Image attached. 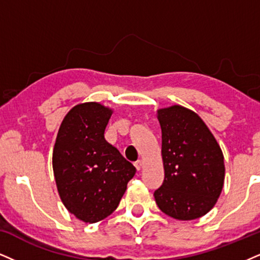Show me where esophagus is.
<instances>
[{"instance_id": "esophagus-1", "label": "esophagus", "mask_w": 260, "mask_h": 260, "mask_svg": "<svg viewBox=\"0 0 260 260\" xmlns=\"http://www.w3.org/2000/svg\"><path fill=\"white\" fill-rule=\"evenodd\" d=\"M134 165H135L136 170H139V171H140V170L142 169V166H143V162H142V160H137V161H136L135 164H134Z\"/></svg>"}]
</instances>
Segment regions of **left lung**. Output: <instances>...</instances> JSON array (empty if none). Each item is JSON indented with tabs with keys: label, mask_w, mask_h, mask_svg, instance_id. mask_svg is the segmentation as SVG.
<instances>
[{
	"label": "left lung",
	"mask_w": 260,
	"mask_h": 260,
	"mask_svg": "<svg viewBox=\"0 0 260 260\" xmlns=\"http://www.w3.org/2000/svg\"><path fill=\"white\" fill-rule=\"evenodd\" d=\"M161 127V158L165 177L154 191L155 203L178 220L200 218L222 193L224 155L205 121L183 106L156 111Z\"/></svg>",
	"instance_id": "8db88e82"
}]
</instances>
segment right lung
Here are the masks:
<instances>
[{
	"mask_svg": "<svg viewBox=\"0 0 260 260\" xmlns=\"http://www.w3.org/2000/svg\"><path fill=\"white\" fill-rule=\"evenodd\" d=\"M113 113L99 102L76 105L60 125L53 171L60 199L70 213L96 223L113 213L136 169L105 140Z\"/></svg>",
	"mask_w": 260,
	"mask_h": 260,
	"instance_id": "add662e5",
	"label": "right lung"
}]
</instances>
